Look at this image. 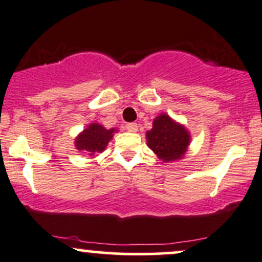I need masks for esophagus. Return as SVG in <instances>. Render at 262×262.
Returning <instances> with one entry per match:
<instances>
[{
  "instance_id": "34e87169",
  "label": "esophagus",
  "mask_w": 262,
  "mask_h": 262,
  "mask_svg": "<svg viewBox=\"0 0 262 262\" xmlns=\"http://www.w3.org/2000/svg\"><path fill=\"white\" fill-rule=\"evenodd\" d=\"M126 130L128 132H132V134H135V132H137L138 130V126L137 124H135V122H131V124L126 125Z\"/></svg>"
}]
</instances>
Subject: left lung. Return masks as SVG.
<instances>
[{"mask_svg": "<svg viewBox=\"0 0 262 262\" xmlns=\"http://www.w3.org/2000/svg\"><path fill=\"white\" fill-rule=\"evenodd\" d=\"M146 140L147 146L161 161L170 163L184 158L191 142V135L185 125L162 113L153 120L152 128L146 132Z\"/></svg>", "mask_w": 262, "mask_h": 262, "instance_id": "1", "label": "left lung"}]
</instances>
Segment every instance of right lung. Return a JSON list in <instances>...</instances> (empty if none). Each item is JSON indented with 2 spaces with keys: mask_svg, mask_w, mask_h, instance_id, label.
<instances>
[{
  "mask_svg": "<svg viewBox=\"0 0 262 262\" xmlns=\"http://www.w3.org/2000/svg\"><path fill=\"white\" fill-rule=\"evenodd\" d=\"M118 132L116 128H107L98 122H91L82 132L75 138V147L79 152L93 157L97 153H101L106 148L114 134Z\"/></svg>",
  "mask_w": 262,
  "mask_h": 262,
  "instance_id": "add662e5",
  "label": "right lung"
}]
</instances>
